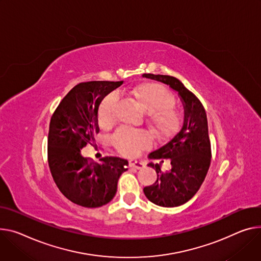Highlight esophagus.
Here are the masks:
<instances>
[{
    "mask_svg": "<svg viewBox=\"0 0 261 261\" xmlns=\"http://www.w3.org/2000/svg\"><path fill=\"white\" fill-rule=\"evenodd\" d=\"M129 165H130L131 168H134V169H137V170H141V169L145 167V164L143 162L136 161V160H130L129 161Z\"/></svg>",
    "mask_w": 261,
    "mask_h": 261,
    "instance_id": "esophagus-1",
    "label": "esophagus"
}]
</instances>
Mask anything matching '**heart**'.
I'll return each instance as SVG.
<instances>
[{"instance_id":"1","label":"heart","mask_w":261,"mask_h":261,"mask_svg":"<svg viewBox=\"0 0 261 261\" xmlns=\"http://www.w3.org/2000/svg\"><path fill=\"white\" fill-rule=\"evenodd\" d=\"M133 96L139 106L150 114L149 123L154 132L161 136L173 134L179 125L177 113L171 108L174 98L163 86L154 83L143 84L136 87ZM117 96L111 93L103 101L99 109V121L101 125L110 124L115 116ZM117 146L126 154H134L141 147L149 143L144 133L121 132L116 135Z\"/></svg>"}]
</instances>
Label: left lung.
Returning a JSON list of instances; mask_svg holds the SVG:
<instances>
[{
  "label": "left lung",
  "instance_id": "8db88e82",
  "mask_svg": "<svg viewBox=\"0 0 261 261\" xmlns=\"http://www.w3.org/2000/svg\"><path fill=\"white\" fill-rule=\"evenodd\" d=\"M143 77L170 86L178 93L183 106V123L179 132L148 156L150 159H170L172 167L162 172L158 163H148L156 171L157 180L144 188L146 197L152 203L162 207H177L197 194L209 169L211 147L207 115L199 99L178 79L153 74H144Z\"/></svg>",
  "mask_w": 261,
  "mask_h": 261
}]
</instances>
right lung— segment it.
Here are the masks:
<instances>
[{
    "label": "right lung",
    "instance_id": "1",
    "mask_svg": "<svg viewBox=\"0 0 261 261\" xmlns=\"http://www.w3.org/2000/svg\"><path fill=\"white\" fill-rule=\"evenodd\" d=\"M124 81H90L70 90L55 110L48 137V159L53 179L62 195L77 205L97 208L116 194L117 181L128 170V161L106 157L90 162L83 147L99 133L100 104Z\"/></svg>",
    "mask_w": 261,
    "mask_h": 261
}]
</instances>
